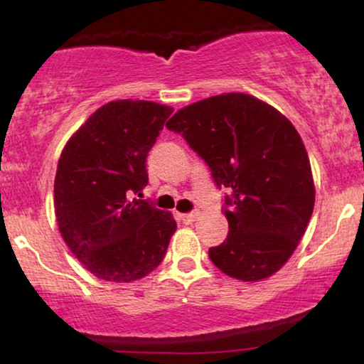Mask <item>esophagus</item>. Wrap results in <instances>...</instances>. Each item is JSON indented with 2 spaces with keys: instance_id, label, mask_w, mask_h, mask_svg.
<instances>
[{
  "instance_id": "1",
  "label": "esophagus",
  "mask_w": 364,
  "mask_h": 364,
  "mask_svg": "<svg viewBox=\"0 0 364 364\" xmlns=\"http://www.w3.org/2000/svg\"><path fill=\"white\" fill-rule=\"evenodd\" d=\"M181 220L183 222V223H192V222H196V218L198 217V212H188V213H181Z\"/></svg>"
}]
</instances>
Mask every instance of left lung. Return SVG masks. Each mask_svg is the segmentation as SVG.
<instances>
[{
    "mask_svg": "<svg viewBox=\"0 0 364 364\" xmlns=\"http://www.w3.org/2000/svg\"><path fill=\"white\" fill-rule=\"evenodd\" d=\"M186 139L228 188V235L208 257L242 282L268 278L288 262L315 207L306 149L293 124L260 99L213 96L181 109L166 124Z\"/></svg>",
    "mask_w": 364,
    "mask_h": 364,
    "instance_id": "obj_1",
    "label": "left lung"
}]
</instances>
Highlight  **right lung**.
I'll list each match as a JSON object with an SVG mask.
<instances>
[{"label":"right lung","instance_id":"right-lung-1","mask_svg":"<svg viewBox=\"0 0 364 364\" xmlns=\"http://www.w3.org/2000/svg\"><path fill=\"white\" fill-rule=\"evenodd\" d=\"M172 112L151 101L107 102L63 149L54 178L59 232L101 280H139L166 257L172 213L132 196L147 186L149 151Z\"/></svg>","mask_w":364,"mask_h":364}]
</instances>
